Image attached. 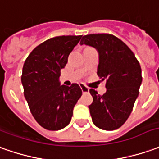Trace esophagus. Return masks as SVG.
I'll return each instance as SVG.
<instances>
[{"mask_svg": "<svg viewBox=\"0 0 159 159\" xmlns=\"http://www.w3.org/2000/svg\"><path fill=\"white\" fill-rule=\"evenodd\" d=\"M80 88H81V91L83 93H89V88H88L87 86H84L83 84H80Z\"/></svg>", "mask_w": 159, "mask_h": 159, "instance_id": "34e87169", "label": "esophagus"}]
</instances>
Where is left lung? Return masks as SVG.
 Wrapping results in <instances>:
<instances>
[{
  "label": "left lung",
  "instance_id": "left-lung-1",
  "mask_svg": "<svg viewBox=\"0 0 159 159\" xmlns=\"http://www.w3.org/2000/svg\"><path fill=\"white\" fill-rule=\"evenodd\" d=\"M96 48L98 52L97 73L106 80L103 95L90 89L93 101L90 114L97 127L106 131L119 128L130 116L142 82L139 62L121 40L109 34L84 35L80 45Z\"/></svg>",
  "mask_w": 159,
  "mask_h": 159
}]
</instances>
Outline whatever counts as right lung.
Segmentation results:
<instances>
[{"mask_svg": "<svg viewBox=\"0 0 159 159\" xmlns=\"http://www.w3.org/2000/svg\"><path fill=\"white\" fill-rule=\"evenodd\" d=\"M81 35L57 36L37 46L25 61L21 83L32 115L42 127L58 131L71 121L74 106L81 97L78 84L61 85V70Z\"/></svg>", "mask_w": 159, "mask_h": 159, "instance_id": "add662e5", "label": "right lung"}]
</instances>
